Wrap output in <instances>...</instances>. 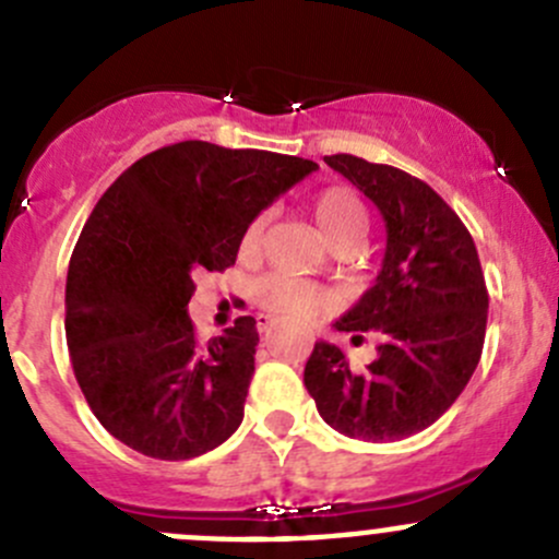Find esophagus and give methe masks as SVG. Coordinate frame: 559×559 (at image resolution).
Wrapping results in <instances>:
<instances>
[{
  "label": "esophagus",
  "instance_id": "34e87169",
  "mask_svg": "<svg viewBox=\"0 0 559 559\" xmlns=\"http://www.w3.org/2000/svg\"><path fill=\"white\" fill-rule=\"evenodd\" d=\"M257 326H259V332H262V335H270V332H273V326H275V321L270 319V316H257Z\"/></svg>",
  "mask_w": 559,
  "mask_h": 559
}]
</instances>
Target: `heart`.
Returning <instances> with one entry per match:
<instances>
[{
  "label": "heart",
  "mask_w": 559,
  "mask_h": 559,
  "mask_svg": "<svg viewBox=\"0 0 559 559\" xmlns=\"http://www.w3.org/2000/svg\"><path fill=\"white\" fill-rule=\"evenodd\" d=\"M313 218L326 243L337 251H352L368 233V213L362 202L346 189H326L313 200ZM264 216H257L240 235V257L253 259L262 246ZM257 302L270 316L284 321H311L324 311L326 297L313 284L275 273L257 284Z\"/></svg>",
  "instance_id": "b5f03b06"
}]
</instances>
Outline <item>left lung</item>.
<instances>
[{"label":"left lung","mask_w":559,"mask_h":559,"mask_svg":"<svg viewBox=\"0 0 559 559\" xmlns=\"http://www.w3.org/2000/svg\"><path fill=\"white\" fill-rule=\"evenodd\" d=\"M324 162L384 218L381 273L335 321L337 332H376L381 346L368 368L354 370L335 343L319 341L306 389L332 430L400 441L447 414L481 359L489 308L481 262L465 224L425 180L352 154Z\"/></svg>","instance_id":"obj_1"}]
</instances>
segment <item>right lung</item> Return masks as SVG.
<instances>
[{
    "label": "right lung",
    "mask_w": 559,
    "mask_h": 559,
    "mask_svg": "<svg viewBox=\"0 0 559 559\" xmlns=\"http://www.w3.org/2000/svg\"><path fill=\"white\" fill-rule=\"evenodd\" d=\"M319 165L183 140L134 162L99 197L67 270L72 370L112 438L191 460L243 421L259 332L240 316L202 343L189 319L200 273L235 264L240 235Z\"/></svg>",
    "instance_id": "right-lung-1"
}]
</instances>
